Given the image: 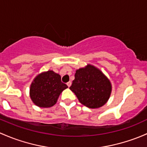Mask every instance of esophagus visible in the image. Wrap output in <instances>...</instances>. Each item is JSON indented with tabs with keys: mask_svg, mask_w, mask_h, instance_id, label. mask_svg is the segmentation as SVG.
Returning <instances> with one entry per match:
<instances>
[{
	"mask_svg": "<svg viewBox=\"0 0 147 147\" xmlns=\"http://www.w3.org/2000/svg\"><path fill=\"white\" fill-rule=\"evenodd\" d=\"M71 84H72V83H71V82H68L67 83V86H68V87H69V86H71Z\"/></svg>",
	"mask_w": 147,
	"mask_h": 147,
	"instance_id": "esophagus-1",
	"label": "esophagus"
}]
</instances>
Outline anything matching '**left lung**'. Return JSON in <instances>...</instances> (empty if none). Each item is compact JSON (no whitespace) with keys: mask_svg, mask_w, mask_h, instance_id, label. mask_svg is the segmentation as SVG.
<instances>
[{"mask_svg":"<svg viewBox=\"0 0 147 147\" xmlns=\"http://www.w3.org/2000/svg\"><path fill=\"white\" fill-rule=\"evenodd\" d=\"M69 89L79 101L89 109H98L109 101L112 92L110 80L94 65L77 69Z\"/></svg>","mask_w":147,"mask_h":147,"instance_id":"1","label":"left lung"}]
</instances>
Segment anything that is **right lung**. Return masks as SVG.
<instances>
[{
  "label": "right lung",
  "mask_w": 147,
  "mask_h": 147,
  "mask_svg": "<svg viewBox=\"0 0 147 147\" xmlns=\"http://www.w3.org/2000/svg\"><path fill=\"white\" fill-rule=\"evenodd\" d=\"M67 87L61 82L59 74L48 70L34 79L29 88V96L38 107L50 108L56 103L60 94Z\"/></svg>",
  "instance_id": "1"
}]
</instances>
